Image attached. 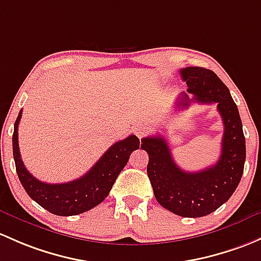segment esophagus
I'll list each match as a JSON object with an SVG mask.
<instances>
[{
  "label": "esophagus",
  "instance_id": "obj_1",
  "mask_svg": "<svg viewBox=\"0 0 261 261\" xmlns=\"http://www.w3.org/2000/svg\"><path fill=\"white\" fill-rule=\"evenodd\" d=\"M134 133H135V135L141 140L144 136H146L147 127L145 125H142V123H138V125H135V127H134Z\"/></svg>",
  "mask_w": 261,
  "mask_h": 261
}]
</instances>
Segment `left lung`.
<instances>
[{"mask_svg": "<svg viewBox=\"0 0 261 261\" xmlns=\"http://www.w3.org/2000/svg\"><path fill=\"white\" fill-rule=\"evenodd\" d=\"M180 75L194 97L182 92L175 102L176 108L186 109L191 102L218 105L224 122L218 163L201 171H185L176 165L161 136L142 139L141 149L149 153L147 175L159 204L179 216L200 218L219 209L239 185L246 156L245 138L237 103L215 72L204 67H185Z\"/></svg>", "mask_w": 261, "mask_h": 261, "instance_id": "obj_1", "label": "left lung"}]
</instances>
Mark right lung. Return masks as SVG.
Segmentation results:
<instances>
[{
	"instance_id": "add662e5",
	"label": "right lung",
	"mask_w": 261,
	"mask_h": 261,
	"mask_svg": "<svg viewBox=\"0 0 261 261\" xmlns=\"http://www.w3.org/2000/svg\"><path fill=\"white\" fill-rule=\"evenodd\" d=\"M21 116L22 110L16 119L12 136L13 159L18 179L29 196L55 215H77L97 206L108 197L131 152L140 147V140L135 135H130L115 142L84 176L64 184L43 182L27 171L21 159L17 133Z\"/></svg>"
}]
</instances>
